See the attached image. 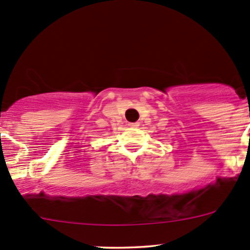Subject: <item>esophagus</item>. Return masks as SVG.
<instances>
[{
  "mask_svg": "<svg viewBox=\"0 0 250 250\" xmlns=\"http://www.w3.org/2000/svg\"><path fill=\"white\" fill-rule=\"evenodd\" d=\"M129 125V127H138V125H139V123H138V122H135V123H129V125Z\"/></svg>",
  "mask_w": 250,
  "mask_h": 250,
  "instance_id": "34e87169",
  "label": "esophagus"
}]
</instances>
